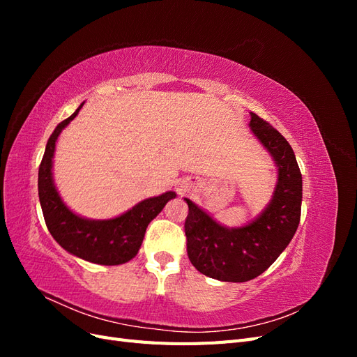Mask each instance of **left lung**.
I'll use <instances>...</instances> for the list:
<instances>
[{"label": "left lung", "mask_w": 357, "mask_h": 357, "mask_svg": "<svg viewBox=\"0 0 357 357\" xmlns=\"http://www.w3.org/2000/svg\"><path fill=\"white\" fill-rule=\"evenodd\" d=\"M250 129L273 156L278 178L274 195L255 220L226 228L195 202L185 198L188 256L204 275L220 282L244 283L261 275L282 255L298 229L302 176L287 139L264 119L250 113Z\"/></svg>", "instance_id": "1"}]
</instances>
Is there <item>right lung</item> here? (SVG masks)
I'll list each match as a JSON object with an SVG mask.
<instances>
[{
    "instance_id": "add662e5",
    "label": "right lung",
    "mask_w": 357,
    "mask_h": 357,
    "mask_svg": "<svg viewBox=\"0 0 357 357\" xmlns=\"http://www.w3.org/2000/svg\"><path fill=\"white\" fill-rule=\"evenodd\" d=\"M84 102L52 132L45 156L38 168V198L49 232L56 243L74 256L98 265H121L137 256L149 223L176 198V192H165L147 198L114 219L92 220L73 213L61 199L53 181L52 167L55 146L62 129L79 114Z\"/></svg>"
}]
</instances>
